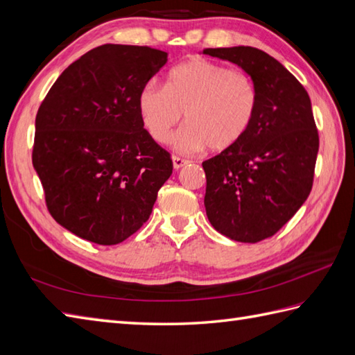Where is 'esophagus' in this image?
<instances>
[{"instance_id":"34e87169","label":"esophagus","mask_w":355,"mask_h":355,"mask_svg":"<svg viewBox=\"0 0 355 355\" xmlns=\"http://www.w3.org/2000/svg\"><path fill=\"white\" fill-rule=\"evenodd\" d=\"M172 162H174V168H175V169H180V168H183V166H184V164L187 163V160H184V159H181V157H177V155H175V157H174V159H172Z\"/></svg>"}]
</instances>
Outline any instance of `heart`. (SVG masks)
<instances>
[{
    "mask_svg": "<svg viewBox=\"0 0 355 355\" xmlns=\"http://www.w3.org/2000/svg\"><path fill=\"white\" fill-rule=\"evenodd\" d=\"M257 112V90L243 71L205 59H192L171 71L168 85L150 81L139 94L145 130L168 144L181 118L175 146L183 153L234 148L248 133Z\"/></svg>",
    "mask_w": 355,
    "mask_h": 355,
    "instance_id": "b5f03b06",
    "label": "heart"
}]
</instances>
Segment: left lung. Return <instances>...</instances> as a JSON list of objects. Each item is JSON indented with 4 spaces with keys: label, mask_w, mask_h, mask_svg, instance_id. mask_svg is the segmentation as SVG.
I'll list each match as a JSON object with an SVG mask.
<instances>
[{
    "label": "left lung",
    "mask_w": 355,
    "mask_h": 355,
    "mask_svg": "<svg viewBox=\"0 0 355 355\" xmlns=\"http://www.w3.org/2000/svg\"><path fill=\"white\" fill-rule=\"evenodd\" d=\"M252 78L257 112L232 150L202 162L204 205L213 228L232 241L257 243L274 236L307 200L319 135L307 90L284 66L252 46L205 48Z\"/></svg>",
    "instance_id": "left-lung-1"
}]
</instances>
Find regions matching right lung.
<instances>
[{"label": "right lung", "instance_id": "add662e5", "mask_svg": "<svg viewBox=\"0 0 355 355\" xmlns=\"http://www.w3.org/2000/svg\"><path fill=\"white\" fill-rule=\"evenodd\" d=\"M166 62L151 46H96L40 104L33 166L49 215L76 236L116 245L150 218L174 164L144 128L139 94Z\"/></svg>", "mask_w": 355, "mask_h": 355}]
</instances>
